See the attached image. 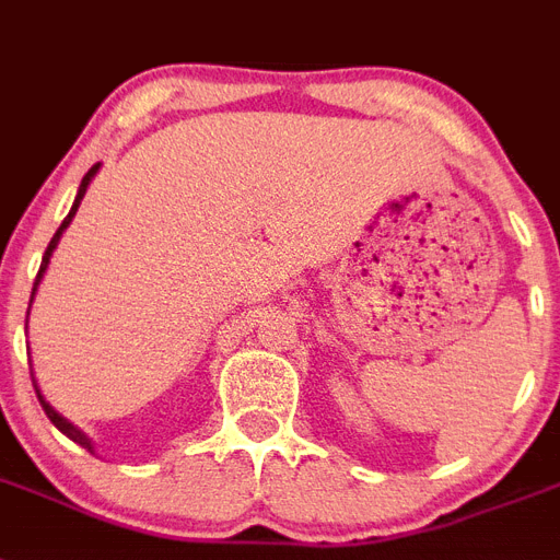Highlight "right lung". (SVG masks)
Returning a JSON list of instances; mask_svg holds the SVG:
<instances>
[{
	"label": "right lung",
	"instance_id": "add662e5",
	"mask_svg": "<svg viewBox=\"0 0 560 560\" xmlns=\"http://www.w3.org/2000/svg\"><path fill=\"white\" fill-rule=\"evenodd\" d=\"M96 171H98V164H93L91 171L84 173V178H82V185H79V196H77V201H73V208H70V213H68V219H65L62 222V228L56 230V236L50 238V244H48V250H45V256H42V267H39V272H36V281H33V293H36V284H39V279H42V272H45V267H48V261H50V253L56 250V244H59V236H62V230L68 228L70 222H73V215H77V210H79V201L84 199V190H88V185H91V178L96 176ZM33 299V295H31ZM33 387H36V382H33ZM36 396H39V404H42V410H45V416L50 418V421H54V427L56 430H62L65 435H68L70 441H77L79 447H84L88 450V453H93V444H91V439H88V435H84L82 430H77V427L70 424L68 418H62L59 416V412L54 410V407H50L48 401H45V398H42V393L39 389H36Z\"/></svg>",
	"mask_w": 560,
	"mask_h": 560
}]
</instances>
